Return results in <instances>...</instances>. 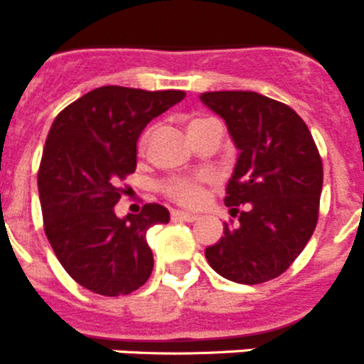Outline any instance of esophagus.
Wrapping results in <instances>:
<instances>
[{"instance_id": "obj_1", "label": "esophagus", "mask_w": 364, "mask_h": 364, "mask_svg": "<svg viewBox=\"0 0 364 364\" xmlns=\"http://www.w3.org/2000/svg\"><path fill=\"white\" fill-rule=\"evenodd\" d=\"M173 218H178V220H184V222H195L198 218V215L195 213H189V211H173L171 213Z\"/></svg>"}]
</instances>
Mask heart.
<instances>
[{
	"label": "heart",
	"instance_id": "1",
	"mask_svg": "<svg viewBox=\"0 0 364 364\" xmlns=\"http://www.w3.org/2000/svg\"><path fill=\"white\" fill-rule=\"evenodd\" d=\"M197 124V122H195ZM193 125V124H191ZM147 134H144L140 146H146ZM166 193L171 198H175L180 204H197L202 197L200 184L197 178H188V176H176V178H169L166 182Z\"/></svg>",
	"mask_w": 364,
	"mask_h": 364
}]
</instances>
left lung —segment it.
I'll use <instances>...</instances> for the list:
<instances>
[{
  "instance_id": "8db88e82",
  "label": "left lung",
  "mask_w": 364,
  "mask_h": 364,
  "mask_svg": "<svg viewBox=\"0 0 364 364\" xmlns=\"http://www.w3.org/2000/svg\"><path fill=\"white\" fill-rule=\"evenodd\" d=\"M200 102L226 122L239 151L224 198L230 213H239V224H224L220 240L205 247V259L228 281H272L290 268L317 224L319 151L302 118L277 100L215 91L202 92Z\"/></svg>"
}]
</instances>
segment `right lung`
<instances>
[{
  "label": "right lung",
  "mask_w": 364,
  "mask_h": 364,
  "mask_svg": "<svg viewBox=\"0 0 364 364\" xmlns=\"http://www.w3.org/2000/svg\"><path fill=\"white\" fill-rule=\"evenodd\" d=\"M186 98L184 91L105 85L63 109L45 142L38 173L45 235L65 272L87 290L127 295L153 272L147 230L169 211L146 204L117 217L120 180L136 169L146 125Z\"/></svg>",
  "instance_id": "right-lung-1"
}]
</instances>
